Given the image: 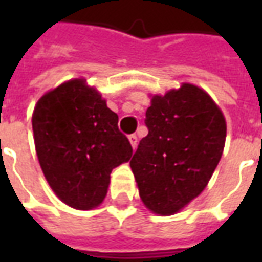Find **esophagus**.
Segmentation results:
<instances>
[{
    "label": "esophagus",
    "mask_w": 262,
    "mask_h": 262,
    "mask_svg": "<svg viewBox=\"0 0 262 262\" xmlns=\"http://www.w3.org/2000/svg\"><path fill=\"white\" fill-rule=\"evenodd\" d=\"M129 142H130L132 147H133V150H135V148H136V146H137V136H136V135H130V136H129Z\"/></svg>",
    "instance_id": "34e87169"
}]
</instances>
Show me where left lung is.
<instances>
[{
  "instance_id": "1",
  "label": "left lung",
  "mask_w": 262,
  "mask_h": 262,
  "mask_svg": "<svg viewBox=\"0 0 262 262\" xmlns=\"http://www.w3.org/2000/svg\"><path fill=\"white\" fill-rule=\"evenodd\" d=\"M144 123L130 168L146 208L170 216L208 185L225 148V116L208 92L182 84L151 98Z\"/></svg>"
}]
</instances>
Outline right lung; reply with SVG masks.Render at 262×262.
<instances>
[{
	"mask_svg": "<svg viewBox=\"0 0 262 262\" xmlns=\"http://www.w3.org/2000/svg\"><path fill=\"white\" fill-rule=\"evenodd\" d=\"M32 127L49 185L60 201L80 210L102 203L112 170L133 153L118 129V115L82 78L46 92L35 106Z\"/></svg>",
	"mask_w": 262,
	"mask_h": 262,
	"instance_id": "obj_1",
	"label": "right lung"
}]
</instances>
